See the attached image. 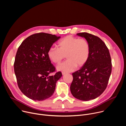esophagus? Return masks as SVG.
<instances>
[{
    "mask_svg": "<svg viewBox=\"0 0 126 126\" xmlns=\"http://www.w3.org/2000/svg\"><path fill=\"white\" fill-rule=\"evenodd\" d=\"M62 74L63 75H65L66 74V72H62Z\"/></svg>",
    "mask_w": 126,
    "mask_h": 126,
    "instance_id": "1",
    "label": "esophagus"
}]
</instances>
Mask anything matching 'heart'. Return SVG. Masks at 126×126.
Here are the masks:
<instances>
[{"label": "heart", "instance_id": "obj_1", "mask_svg": "<svg viewBox=\"0 0 126 126\" xmlns=\"http://www.w3.org/2000/svg\"><path fill=\"white\" fill-rule=\"evenodd\" d=\"M58 48L51 47L47 52L49 59L54 63H59L65 57L67 60L57 66V69L64 72H71L77 66H83L88 61L90 46L88 41L68 35L58 43Z\"/></svg>", "mask_w": 126, "mask_h": 126}]
</instances>
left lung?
<instances>
[{"mask_svg":"<svg viewBox=\"0 0 126 126\" xmlns=\"http://www.w3.org/2000/svg\"><path fill=\"white\" fill-rule=\"evenodd\" d=\"M77 34L88 41L90 53L87 62L72 73L70 90L75 98L88 101L99 97L107 88L112 71L111 58L108 48L97 36L87 32Z\"/></svg>","mask_w":126,"mask_h":126,"instance_id":"left-lung-1","label":"left lung"}]
</instances>
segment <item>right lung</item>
<instances>
[{"label": "right lung", "instance_id": "obj_1", "mask_svg": "<svg viewBox=\"0 0 126 126\" xmlns=\"http://www.w3.org/2000/svg\"><path fill=\"white\" fill-rule=\"evenodd\" d=\"M60 36L40 32L26 38L18 48L14 63L18 86L28 98L43 101L50 97L56 83L62 77L61 72L54 76L56 68L48 57L47 52Z\"/></svg>", "mask_w": 126, "mask_h": 126}]
</instances>
